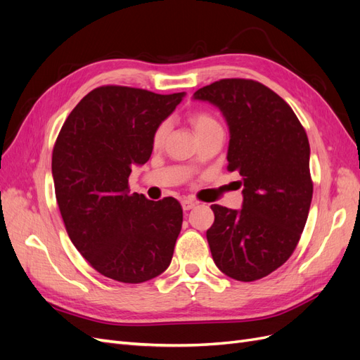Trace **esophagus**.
<instances>
[{
  "mask_svg": "<svg viewBox=\"0 0 360 360\" xmlns=\"http://www.w3.org/2000/svg\"><path fill=\"white\" fill-rule=\"evenodd\" d=\"M195 204H197V202H195V201H192V200H183L181 201V207H183V210H191V209H193V207H195Z\"/></svg>",
  "mask_w": 360,
  "mask_h": 360,
  "instance_id": "esophagus-1",
  "label": "esophagus"
}]
</instances>
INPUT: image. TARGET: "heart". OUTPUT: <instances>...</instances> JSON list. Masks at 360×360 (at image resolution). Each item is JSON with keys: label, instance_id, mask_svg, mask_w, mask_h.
Wrapping results in <instances>:
<instances>
[{"label": "heart", "instance_id": "b5f03b06", "mask_svg": "<svg viewBox=\"0 0 360 360\" xmlns=\"http://www.w3.org/2000/svg\"><path fill=\"white\" fill-rule=\"evenodd\" d=\"M191 123L195 129V132H197V135L205 132V130H209L214 126H219V123H217V120L207 111H197V112H192L191 117ZM169 132V122L168 120H163V122H160L155 132H153V136H151V141H153V146L155 147H160L163 143H165L167 139V135Z\"/></svg>", "mask_w": 360, "mask_h": 360}]
</instances>
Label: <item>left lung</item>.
I'll list each match as a JSON object with an SVG mask.
<instances>
[{
    "label": "left lung",
    "instance_id": "8db88e82",
    "mask_svg": "<svg viewBox=\"0 0 360 360\" xmlns=\"http://www.w3.org/2000/svg\"><path fill=\"white\" fill-rule=\"evenodd\" d=\"M230 127L228 171L242 176L243 204H213L207 230L214 264L236 281L270 275L291 257L312 200L309 141L290 105L252 79H221L195 91Z\"/></svg>",
    "mask_w": 360,
    "mask_h": 360
}]
</instances>
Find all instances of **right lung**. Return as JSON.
I'll use <instances>...</instances> for the list:
<instances>
[{
    "label": "right lung",
    "instance_id": "1",
    "mask_svg": "<svg viewBox=\"0 0 360 360\" xmlns=\"http://www.w3.org/2000/svg\"><path fill=\"white\" fill-rule=\"evenodd\" d=\"M184 93L97 86L73 108L52 151V177L64 226L101 275L141 284L165 271L181 230L180 202L130 193L134 165L153 151V132Z\"/></svg>",
    "mask_w": 360,
    "mask_h": 360
}]
</instances>
